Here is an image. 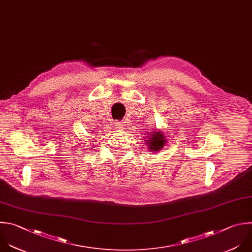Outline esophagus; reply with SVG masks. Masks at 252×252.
Wrapping results in <instances>:
<instances>
[{"label":"esophagus","instance_id":"1","mask_svg":"<svg viewBox=\"0 0 252 252\" xmlns=\"http://www.w3.org/2000/svg\"><path fill=\"white\" fill-rule=\"evenodd\" d=\"M115 127H116L119 131H123V130L125 129V125H124V123L116 122V123H115Z\"/></svg>","mask_w":252,"mask_h":252}]
</instances>
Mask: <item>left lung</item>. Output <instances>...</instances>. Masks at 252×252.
<instances>
[{
  "instance_id": "8db88e82",
  "label": "left lung",
  "mask_w": 252,
  "mask_h": 252,
  "mask_svg": "<svg viewBox=\"0 0 252 252\" xmlns=\"http://www.w3.org/2000/svg\"><path fill=\"white\" fill-rule=\"evenodd\" d=\"M145 143L150 152H158L160 151L166 143V135L160 129H156L154 131H148L145 137Z\"/></svg>"
}]
</instances>
